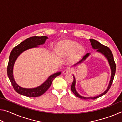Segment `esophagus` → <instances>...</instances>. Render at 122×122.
I'll return each mask as SVG.
<instances>
[{
	"mask_svg": "<svg viewBox=\"0 0 122 122\" xmlns=\"http://www.w3.org/2000/svg\"><path fill=\"white\" fill-rule=\"evenodd\" d=\"M70 72V71L68 69H65L64 71H63V74H65V75H66V74H68Z\"/></svg>",
	"mask_w": 122,
	"mask_h": 122,
	"instance_id": "esophagus-1",
	"label": "esophagus"
}]
</instances>
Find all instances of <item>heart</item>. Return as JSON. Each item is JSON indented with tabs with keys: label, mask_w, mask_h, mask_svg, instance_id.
Segmentation results:
<instances>
[{
	"label": "heart",
	"mask_w": 122,
	"mask_h": 122,
	"mask_svg": "<svg viewBox=\"0 0 122 122\" xmlns=\"http://www.w3.org/2000/svg\"><path fill=\"white\" fill-rule=\"evenodd\" d=\"M56 51L59 54L63 56L71 54L69 60L74 62L81 59L85 52V49L75 41L66 40L61 41L57 44Z\"/></svg>",
	"instance_id": "obj_1"
}]
</instances>
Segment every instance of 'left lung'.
I'll return each instance as SVG.
<instances>
[{"instance_id": "8db88e82", "label": "left lung", "mask_w": 122, "mask_h": 122, "mask_svg": "<svg viewBox=\"0 0 122 122\" xmlns=\"http://www.w3.org/2000/svg\"><path fill=\"white\" fill-rule=\"evenodd\" d=\"M89 40L90 41L91 45H92V48L94 49H96V52L100 53L101 54H102L103 55H104V56L106 57V58L107 59V60H108L109 66H110V68L111 69V77H110V81H109L108 87H107V89L105 90L103 93L101 94L100 95H99L94 96V97H85V96H81V95L78 94L77 91H76V88H75L76 79H75V76H74V75H73L74 81L73 82V83L71 84V90L72 91V92H73L76 96H77L78 98L83 99V100H88V99L95 100V99L97 98L98 97H100L106 94L107 92H108V90H109V89H110L111 84L112 83L113 78H114V76L115 75V72H116V64L115 63L114 59H113V54L112 52H111L110 49H109V47H107L106 46H104V45H103L102 44H101V43L99 42L98 41H97L96 40H94V39H89ZM90 54V53L86 54V55H84L82 60H80L77 63L75 64V65L73 66V67H76V66L79 65L80 64L82 63L84 61H85L88 58Z\"/></svg>"}]
</instances>
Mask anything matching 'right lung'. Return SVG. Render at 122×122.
<instances>
[{
  "instance_id": "obj_1",
  "label": "right lung",
  "mask_w": 122,
  "mask_h": 122,
  "mask_svg": "<svg viewBox=\"0 0 122 122\" xmlns=\"http://www.w3.org/2000/svg\"><path fill=\"white\" fill-rule=\"evenodd\" d=\"M47 39H48V37L46 36L30 37L17 45L11 51L9 56V63L7 66V75L14 89L18 94L27 97H32L42 95L50 87L53 80L61 74V71L57 72L52 74L49 76L42 84L33 88H22L16 83L14 78L13 67L18 56L26 50L33 48H37V47H39V46L40 45L44 44Z\"/></svg>"
}]
</instances>
